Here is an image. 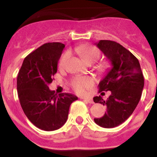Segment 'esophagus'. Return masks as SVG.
<instances>
[{"instance_id": "obj_1", "label": "esophagus", "mask_w": 157, "mask_h": 157, "mask_svg": "<svg viewBox=\"0 0 157 157\" xmlns=\"http://www.w3.org/2000/svg\"><path fill=\"white\" fill-rule=\"evenodd\" d=\"M82 99L85 101H86V102H88V103L94 104V101H93L92 98H82Z\"/></svg>"}]
</instances>
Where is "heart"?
Wrapping results in <instances>:
<instances>
[{"instance_id": "obj_1", "label": "heart", "mask_w": 157, "mask_h": 157, "mask_svg": "<svg viewBox=\"0 0 157 157\" xmlns=\"http://www.w3.org/2000/svg\"><path fill=\"white\" fill-rule=\"evenodd\" d=\"M78 52L80 54L86 63H94L97 61L101 56V52L96 46L94 45H82L78 47ZM69 57V52H65L62 55L59 60V67L63 68L66 64V62ZM109 67L107 63H101L99 66L100 70L105 71ZM94 83V78L91 76H78L72 79L71 86L75 90L78 94H82L86 89L90 88Z\"/></svg>"}]
</instances>
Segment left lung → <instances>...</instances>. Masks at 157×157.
<instances>
[{"mask_svg": "<svg viewBox=\"0 0 157 157\" xmlns=\"http://www.w3.org/2000/svg\"><path fill=\"white\" fill-rule=\"evenodd\" d=\"M96 45L112 67L98 85L100 92L111 91V95L107 101L101 96L94 98L95 103L107 107V112L94 122L105 128H112L125 122L136 109L143 90L144 77L138 59L123 45L109 40H101Z\"/></svg>", "mask_w": 157, "mask_h": 157, "instance_id": "1", "label": "left lung"}]
</instances>
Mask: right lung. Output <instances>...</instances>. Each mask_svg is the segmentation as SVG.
<instances>
[{
	"mask_svg": "<svg viewBox=\"0 0 157 157\" xmlns=\"http://www.w3.org/2000/svg\"><path fill=\"white\" fill-rule=\"evenodd\" d=\"M64 47L60 42L42 45L26 56L17 76L18 96L25 115L35 127L46 131L66 123L71 104L78 100L71 94L57 95L48 86Z\"/></svg>",
	"mask_w": 157,
	"mask_h": 157,
	"instance_id": "add662e5",
	"label": "right lung"
}]
</instances>
